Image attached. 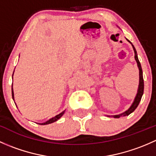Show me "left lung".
<instances>
[{
	"instance_id": "1",
	"label": "left lung",
	"mask_w": 156,
	"mask_h": 156,
	"mask_svg": "<svg viewBox=\"0 0 156 156\" xmlns=\"http://www.w3.org/2000/svg\"><path fill=\"white\" fill-rule=\"evenodd\" d=\"M127 41L130 42L131 44L132 47H133V51H134V58H135V60H136V63H137V66L139 68V75H140V81H139V86H138V90H137V94H136V97H135L134 100H133V103L132 105L130 106V107L125 111V112L122 113V114H119V115H112V117L116 118V119H119V118L121 117H125V116H127L130 114V113L133 112L135 109H136V107L138 106L139 105L140 102L141 98H142V96L144 94V78H143V71H142V68H141V65H140V62L139 59H138V56H137V53H136V50L135 49L134 46L132 44L131 42L129 40H127ZM109 117V116H108Z\"/></svg>"
}]
</instances>
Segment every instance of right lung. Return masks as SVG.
I'll list each match as a JSON object with an SVG mask.
<instances>
[{"mask_svg":"<svg viewBox=\"0 0 156 156\" xmlns=\"http://www.w3.org/2000/svg\"><path fill=\"white\" fill-rule=\"evenodd\" d=\"M12 99H13V100H14V94H13V90H12ZM64 112H65V111L59 113V114L57 115L54 116V117L52 118V119H49V120L47 121L46 122H44V123H39V125H49V124H51V123H53V122H56V121H57L58 119H59L61 117H62V115L64 114Z\"/></svg>","mask_w":156,"mask_h":156,"instance_id":"obj_1","label":"right lung"}]
</instances>
